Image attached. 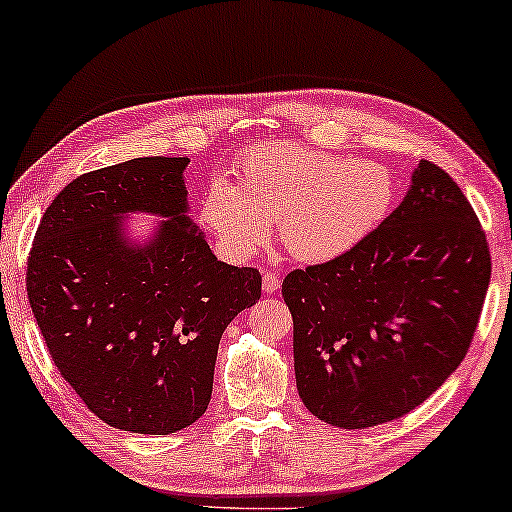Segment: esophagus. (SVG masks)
Instances as JSON below:
<instances>
[{
	"mask_svg": "<svg viewBox=\"0 0 512 512\" xmlns=\"http://www.w3.org/2000/svg\"><path fill=\"white\" fill-rule=\"evenodd\" d=\"M281 288V279L272 272H267L263 276V292H267V295H272V292H276Z\"/></svg>",
	"mask_w": 512,
	"mask_h": 512,
	"instance_id": "obj_1",
	"label": "esophagus"
}]
</instances>
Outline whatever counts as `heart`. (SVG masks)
<instances>
[{"label":"heart","instance_id":"b5f03b06","mask_svg":"<svg viewBox=\"0 0 512 512\" xmlns=\"http://www.w3.org/2000/svg\"><path fill=\"white\" fill-rule=\"evenodd\" d=\"M238 179V186L215 179L199 208L201 224L233 261L265 245L270 222L292 258L308 265L335 261L370 238L397 199L388 165L304 145L249 149Z\"/></svg>","mask_w":512,"mask_h":512}]
</instances>
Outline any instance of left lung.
<instances>
[{
    "instance_id": "1",
    "label": "left lung",
    "mask_w": 512,
    "mask_h": 512,
    "mask_svg": "<svg viewBox=\"0 0 512 512\" xmlns=\"http://www.w3.org/2000/svg\"><path fill=\"white\" fill-rule=\"evenodd\" d=\"M490 270L463 190L420 161L370 238L283 281L304 406L331 426L367 429L424 404L467 354Z\"/></svg>"
}]
</instances>
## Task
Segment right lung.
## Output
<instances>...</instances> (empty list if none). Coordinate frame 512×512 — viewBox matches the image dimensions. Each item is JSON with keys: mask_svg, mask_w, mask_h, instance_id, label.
<instances>
[{"mask_svg": "<svg viewBox=\"0 0 512 512\" xmlns=\"http://www.w3.org/2000/svg\"><path fill=\"white\" fill-rule=\"evenodd\" d=\"M190 158L149 156L81 174L33 238L27 295L63 379L115 429L170 435L206 413L220 338L261 299L254 267L217 261L188 215ZM131 212L163 216L147 241Z\"/></svg>", "mask_w": 512, "mask_h": 512, "instance_id": "add662e5", "label": "right lung"}]
</instances>
